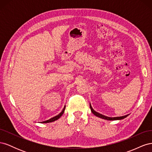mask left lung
I'll return each mask as SVG.
<instances>
[{"label":"left lung","instance_id":"1","mask_svg":"<svg viewBox=\"0 0 152 152\" xmlns=\"http://www.w3.org/2000/svg\"><path fill=\"white\" fill-rule=\"evenodd\" d=\"M90 108L91 110V112L93 113L94 115H95L96 116H97L99 118H102L103 119H105V120H108V121H115V120H121V119H123L124 118H126V117H127L129 115H124V116H122V117H107V116H104L103 115L99 113L98 112H96V111L93 110V108H92L91 105L90 104Z\"/></svg>","mask_w":152,"mask_h":152}]
</instances>
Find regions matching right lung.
<instances>
[{
    "label": "right lung",
    "mask_w": 152,
    "mask_h": 152,
    "mask_svg": "<svg viewBox=\"0 0 152 152\" xmlns=\"http://www.w3.org/2000/svg\"><path fill=\"white\" fill-rule=\"evenodd\" d=\"M65 107H64V108L63 109L62 112H61L60 113H59V114H58V115L55 116V117H53V118H50V119H49V120H48V121H44V122H41V123H49V122H54V121H55L58 120V119L60 118L61 116L63 114L64 111H65Z\"/></svg>",
    "instance_id": "add662e5"
}]
</instances>
